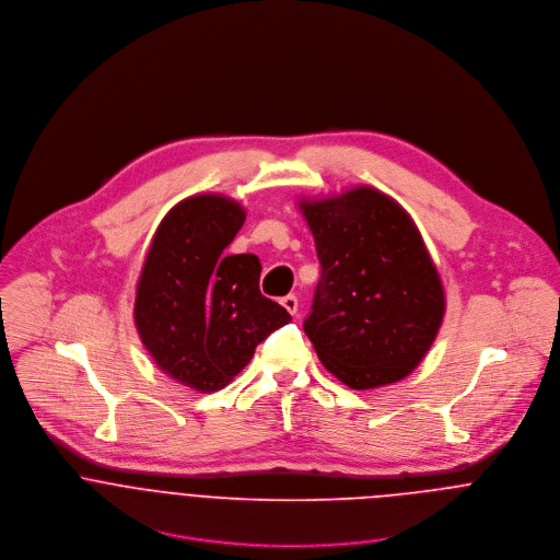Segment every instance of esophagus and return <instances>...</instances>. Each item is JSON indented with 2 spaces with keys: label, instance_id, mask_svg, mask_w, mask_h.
Instances as JSON below:
<instances>
[{
  "label": "esophagus",
  "instance_id": "obj_1",
  "mask_svg": "<svg viewBox=\"0 0 560 560\" xmlns=\"http://www.w3.org/2000/svg\"><path fill=\"white\" fill-rule=\"evenodd\" d=\"M280 304H282L291 315L298 313V298H295V295H284V298L280 300Z\"/></svg>",
  "mask_w": 560,
  "mask_h": 560
}]
</instances>
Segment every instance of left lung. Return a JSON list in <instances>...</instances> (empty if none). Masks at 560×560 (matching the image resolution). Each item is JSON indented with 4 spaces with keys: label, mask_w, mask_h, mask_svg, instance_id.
<instances>
[{
    "label": "left lung",
    "mask_w": 560,
    "mask_h": 560,
    "mask_svg": "<svg viewBox=\"0 0 560 560\" xmlns=\"http://www.w3.org/2000/svg\"><path fill=\"white\" fill-rule=\"evenodd\" d=\"M320 280L304 320L323 366L353 390L407 377L433 345L446 300L413 220L375 187L302 200Z\"/></svg>",
    "instance_id": "left-lung-1"
}]
</instances>
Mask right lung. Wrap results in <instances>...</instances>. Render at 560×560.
Returning <instances> with one entry per match:
<instances>
[{
	"label": "right lung",
	"mask_w": 560,
	"mask_h": 560,
	"mask_svg": "<svg viewBox=\"0 0 560 560\" xmlns=\"http://www.w3.org/2000/svg\"><path fill=\"white\" fill-rule=\"evenodd\" d=\"M245 222L240 202L198 194L174 205L151 241L133 319L161 371L178 384L215 393L291 315L258 289L254 254H231Z\"/></svg>",
	"instance_id": "right-lung-1"
}]
</instances>
